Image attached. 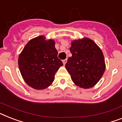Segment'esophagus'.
<instances>
[{"label": "esophagus", "instance_id": "34e87169", "mask_svg": "<svg viewBox=\"0 0 122 122\" xmlns=\"http://www.w3.org/2000/svg\"><path fill=\"white\" fill-rule=\"evenodd\" d=\"M66 62H67V59H64V60H63V64H64V65H65V64H66Z\"/></svg>", "mask_w": 122, "mask_h": 122}]
</instances>
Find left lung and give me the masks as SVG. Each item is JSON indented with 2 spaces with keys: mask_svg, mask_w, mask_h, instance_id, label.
I'll list each match as a JSON object with an SVG mask.
<instances>
[{
  "mask_svg": "<svg viewBox=\"0 0 122 122\" xmlns=\"http://www.w3.org/2000/svg\"><path fill=\"white\" fill-rule=\"evenodd\" d=\"M70 50L72 56L68 59L65 67L72 81L81 88L93 87L105 70L102 51L88 38L73 41Z\"/></svg>",
  "mask_w": 122,
  "mask_h": 122,
  "instance_id": "obj_1",
  "label": "left lung"
}]
</instances>
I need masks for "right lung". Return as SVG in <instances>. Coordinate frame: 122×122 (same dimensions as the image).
I'll use <instances>...</instances> for the list:
<instances>
[{"label":"right lung","instance_id":"1","mask_svg":"<svg viewBox=\"0 0 122 122\" xmlns=\"http://www.w3.org/2000/svg\"><path fill=\"white\" fill-rule=\"evenodd\" d=\"M55 42L42 36L30 40L19 55V68L27 84L36 90L51 85L63 64L58 58Z\"/></svg>","mask_w":122,"mask_h":122}]
</instances>
